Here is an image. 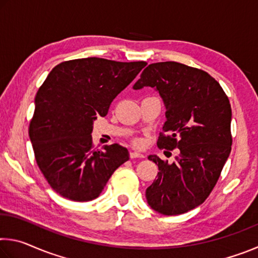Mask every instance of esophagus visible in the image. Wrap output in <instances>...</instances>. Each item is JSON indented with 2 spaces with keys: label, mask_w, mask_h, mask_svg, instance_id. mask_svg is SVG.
<instances>
[{
  "label": "esophagus",
  "mask_w": 258,
  "mask_h": 258,
  "mask_svg": "<svg viewBox=\"0 0 258 258\" xmlns=\"http://www.w3.org/2000/svg\"><path fill=\"white\" fill-rule=\"evenodd\" d=\"M130 157L131 158H145V156H143L142 154H140V152H137V151H131L130 152Z\"/></svg>",
  "instance_id": "34e87169"
}]
</instances>
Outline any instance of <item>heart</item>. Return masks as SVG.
<instances>
[{
  "mask_svg": "<svg viewBox=\"0 0 258 258\" xmlns=\"http://www.w3.org/2000/svg\"><path fill=\"white\" fill-rule=\"evenodd\" d=\"M134 145L140 147V146L142 145V141H141V140H140V139H135V140H134Z\"/></svg>",
  "mask_w": 258,
  "mask_h": 258,
  "instance_id": "1",
  "label": "heart"
}]
</instances>
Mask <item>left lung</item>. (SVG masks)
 Instances as JSON below:
<instances>
[{"instance_id": "8db88e82", "label": "left lung", "mask_w": 258, "mask_h": 258, "mask_svg": "<svg viewBox=\"0 0 258 258\" xmlns=\"http://www.w3.org/2000/svg\"><path fill=\"white\" fill-rule=\"evenodd\" d=\"M145 86L155 87L166 107L167 120L157 146L180 150L173 164L156 155L148 157L159 172L146 190L147 202L164 215H180L208 198L228 160L231 104L208 73L175 61L149 64L133 89Z\"/></svg>"}]
</instances>
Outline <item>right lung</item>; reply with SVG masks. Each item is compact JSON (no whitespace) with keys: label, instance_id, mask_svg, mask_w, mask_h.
<instances>
[{"label":"right lung","instance_id":"obj_1","mask_svg":"<svg viewBox=\"0 0 258 258\" xmlns=\"http://www.w3.org/2000/svg\"><path fill=\"white\" fill-rule=\"evenodd\" d=\"M146 64L95 56L63 61L38 89L28 133L38 167L61 197L95 199L130 159L117 143L95 149L91 133L97 117L107 115L112 100Z\"/></svg>","mask_w":258,"mask_h":258}]
</instances>
